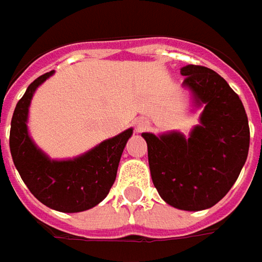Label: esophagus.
Here are the masks:
<instances>
[{
	"mask_svg": "<svg viewBox=\"0 0 262 262\" xmlns=\"http://www.w3.org/2000/svg\"><path fill=\"white\" fill-rule=\"evenodd\" d=\"M148 126H149V121L148 120H139L138 124H136V129H138V132H143L148 129Z\"/></svg>",
	"mask_w": 262,
	"mask_h": 262,
	"instance_id": "esophagus-1",
	"label": "esophagus"
}]
</instances>
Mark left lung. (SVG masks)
<instances>
[{
	"label": "left lung",
	"mask_w": 262,
	"mask_h": 262,
	"mask_svg": "<svg viewBox=\"0 0 262 262\" xmlns=\"http://www.w3.org/2000/svg\"><path fill=\"white\" fill-rule=\"evenodd\" d=\"M195 108H204L189 136L180 132L142 133L154 186L174 208H211L232 189L249 151L244 104L214 70L188 64L180 69Z\"/></svg>",
	"instance_id": "obj_1"
}]
</instances>
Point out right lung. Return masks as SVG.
<instances>
[{"instance_id": "right-lung-1", "label": "right lung", "mask_w": 262, "mask_h": 262, "mask_svg": "<svg viewBox=\"0 0 262 262\" xmlns=\"http://www.w3.org/2000/svg\"><path fill=\"white\" fill-rule=\"evenodd\" d=\"M52 74L54 70L33 80L17 102L11 119L10 151L18 174L35 198L55 211L80 212L94 208L108 195L133 129L74 158L51 160L30 138L28 119L33 94Z\"/></svg>"}]
</instances>
